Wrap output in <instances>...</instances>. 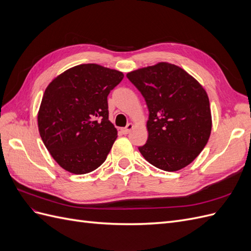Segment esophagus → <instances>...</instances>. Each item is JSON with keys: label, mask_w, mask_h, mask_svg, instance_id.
<instances>
[{"label": "esophagus", "mask_w": 251, "mask_h": 251, "mask_svg": "<svg viewBox=\"0 0 251 251\" xmlns=\"http://www.w3.org/2000/svg\"><path fill=\"white\" fill-rule=\"evenodd\" d=\"M134 127V126L132 125V124H128L126 127H124V128H121V132H123L124 134H128L131 132V130L132 128Z\"/></svg>", "instance_id": "34e87169"}]
</instances>
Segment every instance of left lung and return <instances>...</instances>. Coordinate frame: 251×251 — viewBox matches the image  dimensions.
Listing matches in <instances>:
<instances>
[{"label":"left lung","mask_w":251,"mask_h":251,"mask_svg":"<svg viewBox=\"0 0 251 251\" xmlns=\"http://www.w3.org/2000/svg\"><path fill=\"white\" fill-rule=\"evenodd\" d=\"M149 109L147 143L138 150L166 172L185 168L206 146L211 131L205 90L180 67L159 63L126 74Z\"/></svg>","instance_id":"1"}]
</instances>
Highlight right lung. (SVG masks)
Returning <instances> with one entry per match:
<instances>
[{
    "mask_svg": "<svg viewBox=\"0 0 251 251\" xmlns=\"http://www.w3.org/2000/svg\"><path fill=\"white\" fill-rule=\"evenodd\" d=\"M124 74L96 64L75 66L53 79L42 100L37 124L53 159L82 175L104 162L117 130L109 120L108 95Z\"/></svg>",
    "mask_w": 251,
    "mask_h": 251,
    "instance_id": "add662e5",
    "label": "right lung"
}]
</instances>
